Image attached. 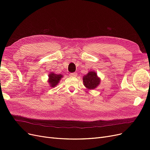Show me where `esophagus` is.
Masks as SVG:
<instances>
[{
  "label": "esophagus",
  "mask_w": 150,
  "mask_h": 150,
  "mask_svg": "<svg viewBox=\"0 0 150 150\" xmlns=\"http://www.w3.org/2000/svg\"><path fill=\"white\" fill-rule=\"evenodd\" d=\"M70 76H72V77H75L77 76V74L76 73H72V74H70L69 75Z\"/></svg>",
  "instance_id": "esophagus-1"
}]
</instances>
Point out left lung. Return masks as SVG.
Here are the masks:
<instances>
[{
  "label": "left lung",
  "instance_id": "8db88e82",
  "mask_svg": "<svg viewBox=\"0 0 150 150\" xmlns=\"http://www.w3.org/2000/svg\"><path fill=\"white\" fill-rule=\"evenodd\" d=\"M83 84L88 90H93L97 88L101 82L100 78L98 76L97 73L91 70L83 77Z\"/></svg>",
  "mask_w": 150,
  "mask_h": 150
}]
</instances>
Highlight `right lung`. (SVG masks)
Here are the masks:
<instances>
[{
    "mask_svg": "<svg viewBox=\"0 0 150 150\" xmlns=\"http://www.w3.org/2000/svg\"><path fill=\"white\" fill-rule=\"evenodd\" d=\"M63 75L61 74H56L53 72H50L49 74V79L47 81L50 85V87H56V86L58 85Z\"/></svg>",
    "mask_w": 150,
    "mask_h": 150,
    "instance_id": "obj_1",
    "label": "right lung"
}]
</instances>
